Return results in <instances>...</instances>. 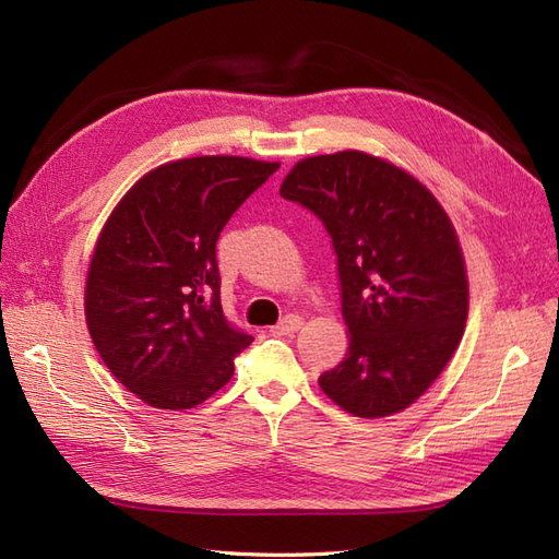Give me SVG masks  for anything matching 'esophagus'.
<instances>
[{
	"instance_id": "obj_1",
	"label": "esophagus",
	"mask_w": 559,
	"mask_h": 559,
	"mask_svg": "<svg viewBox=\"0 0 559 559\" xmlns=\"http://www.w3.org/2000/svg\"><path fill=\"white\" fill-rule=\"evenodd\" d=\"M302 326V319L298 314H286L280 324H275L273 329H270V333L273 335H292L296 333L298 329Z\"/></svg>"
}]
</instances>
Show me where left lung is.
<instances>
[{"label":"left lung","instance_id":"8db88e82","mask_svg":"<svg viewBox=\"0 0 559 559\" xmlns=\"http://www.w3.org/2000/svg\"><path fill=\"white\" fill-rule=\"evenodd\" d=\"M280 193L324 224L337 257L349 347L319 386L357 417L408 408L452 359L468 314L445 210L413 175L364 151L296 163Z\"/></svg>","mask_w":559,"mask_h":559}]
</instances>
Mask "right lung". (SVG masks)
Instances as JSON below:
<instances>
[{"label":"right lung","instance_id":"obj_1","mask_svg":"<svg viewBox=\"0 0 559 559\" xmlns=\"http://www.w3.org/2000/svg\"><path fill=\"white\" fill-rule=\"evenodd\" d=\"M277 167L242 156L165 163L132 186L99 233L86 324L114 378L154 408L207 401L253 343L224 314L216 240Z\"/></svg>","mask_w":559,"mask_h":559}]
</instances>
